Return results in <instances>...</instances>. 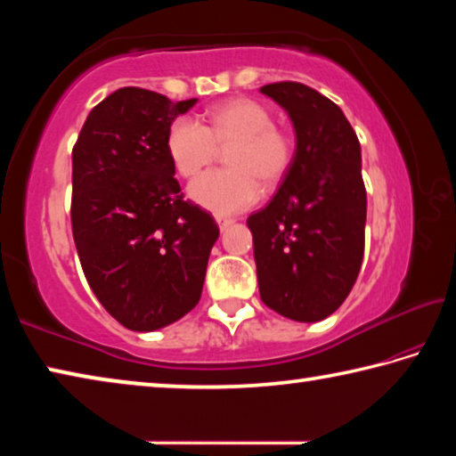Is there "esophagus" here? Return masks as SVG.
<instances>
[{
    "mask_svg": "<svg viewBox=\"0 0 456 456\" xmlns=\"http://www.w3.org/2000/svg\"><path fill=\"white\" fill-rule=\"evenodd\" d=\"M215 221H217V225H219V229L223 231V229H227L231 223H233V219L231 217H223V215H215Z\"/></svg>",
    "mask_w": 456,
    "mask_h": 456,
    "instance_id": "esophagus-1",
    "label": "esophagus"
}]
</instances>
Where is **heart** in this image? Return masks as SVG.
<instances>
[{
    "label": "heart",
    "instance_id": "b5f03b06",
    "mask_svg": "<svg viewBox=\"0 0 456 456\" xmlns=\"http://www.w3.org/2000/svg\"><path fill=\"white\" fill-rule=\"evenodd\" d=\"M229 168L211 171L191 184V197L217 215L239 213L257 203L264 184L281 183L291 168L296 142L288 130L273 125L265 104L237 98L215 106L207 126L181 117L167 134V151L176 173L195 179L227 151Z\"/></svg>",
    "mask_w": 456,
    "mask_h": 456
}]
</instances>
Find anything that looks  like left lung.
Wrapping results in <instances>:
<instances>
[{
	"instance_id": "left-lung-1",
	"label": "left lung",
	"mask_w": 456,
	"mask_h": 456,
	"mask_svg": "<svg viewBox=\"0 0 456 456\" xmlns=\"http://www.w3.org/2000/svg\"><path fill=\"white\" fill-rule=\"evenodd\" d=\"M288 110L296 154L265 209L249 215L259 296L296 322H320L352 291L364 257L360 141L339 106L299 82L261 86Z\"/></svg>"
}]
</instances>
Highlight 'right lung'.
<instances>
[{"label":"right lung","mask_w":456,"mask_h":456,"mask_svg":"<svg viewBox=\"0 0 456 456\" xmlns=\"http://www.w3.org/2000/svg\"><path fill=\"white\" fill-rule=\"evenodd\" d=\"M197 98L173 102L126 86L92 108L72 149V235L104 310L152 331L199 304L215 219L183 199L167 151L173 120Z\"/></svg>","instance_id":"right-lung-1"}]
</instances>
